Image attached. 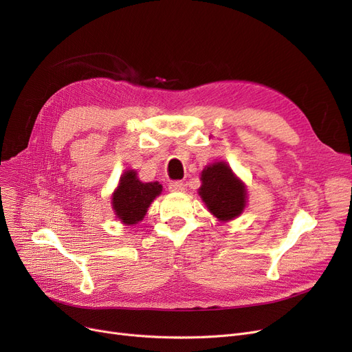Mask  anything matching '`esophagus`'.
I'll list each match as a JSON object with an SVG mask.
<instances>
[{"label":"esophagus","mask_w":352,"mask_h":352,"mask_svg":"<svg viewBox=\"0 0 352 352\" xmlns=\"http://www.w3.org/2000/svg\"><path fill=\"white\" fill-rule=\"evenodd\" d=\"M170 190L171 191H184L186 190V184L181 182V181H174V182H170Z\"/></svg>","instance_id":"obj_1"}]
</instances>
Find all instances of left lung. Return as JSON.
Segmentation results:
<instances>
[{
	"label": "left lung",
	"mask_w": 352,
	"mask_h": 352,
	"mask_svg": "<svg viewBox=\"0 0 352 352\" xmlns=\"http://www.w3.org/2000/svg\"><path fill=\"white\" fill-rule=\"evenodd\" d=\"M202 186L199 197L206 202L208 211L219 221L236 218L245 208L247 190L244 182L238 179L230 165L215 162L206 166L201 173Z\"/></svg>",
	"instance_id": "left-lung-1"
}]
</instances>
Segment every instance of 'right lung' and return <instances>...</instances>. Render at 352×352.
<instances>
[{
    "label": "right lung",
    "mask_w": 352,
    "mask_h": 352,
    "mask_svg": "<svg viewBox=\"0 0 352 352\" xmlns=\"http://www.w3.org/2000/svg\"><path fill=\"white\" fill-rule=\"evenodd\" d=\"M162 191L160 182H142L137 171L126 170L113 194V208L121 223L133 226L142 221L148 207Z\"/></svg>",
    "instance_id": "obj_1"
}]
</instances>
